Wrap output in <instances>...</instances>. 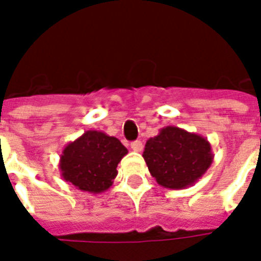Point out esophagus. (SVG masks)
Listing matches in <instances>:
<instances>
[{
  "mask_svg": "<svg viewBox=\"0 0 261 261\" xmlns=\"http://www.w3.org/2000/svg\"><path fill=\"white\" fill-rule=\"evenodd\" d=\"M131 149H133L134 152H142L144 145H142L141 141H134V142H131Z\"/></svg>",
  "mask_w": 261,
  "mask_h": 261,
  "instance_id": "1",
  "label": "esophagus"
}]
</instances>
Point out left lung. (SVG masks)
<instances>
[{
	"instance_id": "8db88e82",
	"label": "left lung",
	"mask_w": 261,
	"mask_h": 261,
	"mask_svg": "<svg viewBox=\"0 0 261 261\" xmlns=\"http://www.w3.org/2000/svg\"><path fill=\"white\" fill-rule=\"evenodd\" d=\"M142 156L157 184L175 190L193 186L214 162L208 139L175 126L149 138Z\"/></svg>"
}]
</instances>
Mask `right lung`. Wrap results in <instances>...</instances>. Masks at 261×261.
<instances>
[{"label":"right lung","instance_id":"add662e5","mask_svg":"<svg viewBox=\"0 0 261 261\" xmlns=\"http://www.w3.org/2000/svg\"><path fill=\"white\" fill-rule=\"evenodd\" d=\"M127 153L117 138L89 130L63 149L59 163L61 176L82 192L98 194L112 186L117 164Z\"/></svg>","mask_w":261,"mask_h":261}]
</instances>
